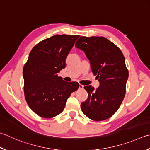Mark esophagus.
Wrapping results in <instances>:
<instances>
[{"label":"esophagus","mask_w":150,"mask_h":150,"mask_svg":"<svg viewBox=\"0 0 150 150\" xmlns=\"http://www.w3.org/2000/svg\"><path fill=\"white\" fill-rule=\"evenodd\" d=\"M83 88H84L83 85H82V84L79 85V89H83Z\"/></svg>","instance_id":"obj_1"}]
</instances>
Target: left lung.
I'll return each instance as SVG.
<instances>
[{"label": "left lung", "mask_w": 150, "mask_h": 150, "mask_svg": "<svg viewBox=\"0 0 150 150\" xmlns=\"http://www.w3.org/2000/svg\"><path fill=\"white\" fill-rule=\"evenodd\" d=\"M75 47L84 52L99 82L97 89L91 85L84 87L88 97L81 103V110L95 121L109 118L125 96L129 72L124 56L115 44L104 37L81 36Z\"/></svg>", "instance_id": "obj_1"}]
</instances>
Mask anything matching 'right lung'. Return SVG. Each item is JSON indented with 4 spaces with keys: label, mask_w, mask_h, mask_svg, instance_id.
<instances>
[{
    "label": "right lung",
    "mask_w": 150,
    "mask_h": 150,
    "mask_svg": "<svg viewBox=\"0 0 150 150\" xmlns=\"http://www.w3.org/2000/svg\"><path fill=\"white\" fill-rule=\"evenodd\" d=\"M78 35H55L32 49L23 70L25 97L29 107L42 118L60 114L77 82H66L58 73L66 67V60Z\"/></svg>",
    "instance_id": "add662e5"
}]
</instances>
